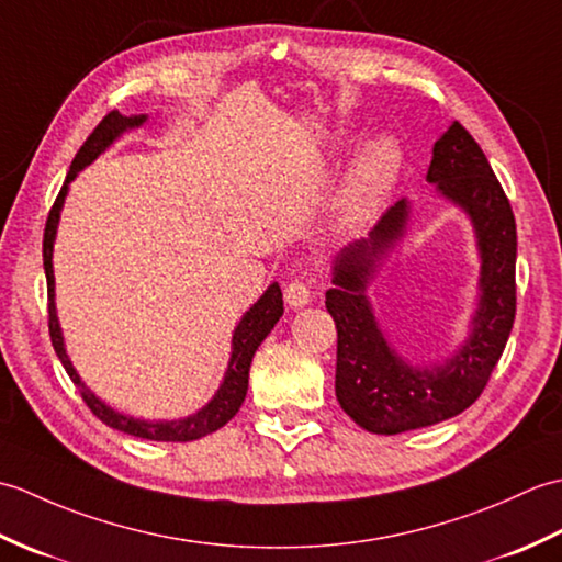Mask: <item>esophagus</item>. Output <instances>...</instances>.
<instances>
[{
  "label": "esophagus",
  "instance_id": "34e87169",
  "mask_svg": "<svg viewBox=\"0 0 562 562\" xmlns=\"http://www.w3.org/2000/svg\"><path fill=\"white\" fill-rule=\"evenodd\" d=\"M284 302L292 308L306 306L312 302V280H292L288 288H284Z\"/></svg>",
  "mask_w": 562,
  "mask_h": 562
}]
</instances>
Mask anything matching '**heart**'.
Instances as JSON below:
<instances>
[{
    "label": "heart",
    "instance_id": "b5f03b06",
    "mask_svg": "<svg viewBox=\"0 0 562 562\" xmlns=\"http://www.w3.org/2000/svg\"><path fill=\"white\" fill-rule=\"evenodd\" d=\"M401 171V149L393 139L379 137L362 147L345 173L333 200V212L340 224H355L372 214L389 190L396 183Z\"/></svg>",
    "mask_w": 562,
    "mask_h": 562
}]
</instances>
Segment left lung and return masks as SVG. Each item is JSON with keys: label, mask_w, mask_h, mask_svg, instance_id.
<instances>
[{"label": "left lung", "mask_w": 562, "mask_h": 562, "mask_svg": "<svg viewBox=\"0 0 562 562\" xmlns=\"http://www.w3.org/2000/svg\"><path fill=\"white\" fill-rule=\"evenodd\" d=\"M427 181L469 212L481 248V304L473 333L447 364H405L384 340L364 288L374 262L398 241L408 202L389 207L364 241L336 260L326 308L336 321V396L352 420L374 435H398L463 413L491 381L517 314V224L509 200L469 130L453 123L435 142Z\"/></svg>", "instance_id": "1"}]
</instances>
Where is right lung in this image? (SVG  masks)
<instances>
[{
  "mask_svg": "<svg viewBox=\"0 0 562 562\" xmlns=\"http://www.w3.org/2000/svg\"><path fill=\"white\" fill-rule=\"evenodd\" d=\"M145 123V115H121L117 111H111L103 121L93 127V133L83 142L81 149L77 151L75 161L69 166L67 181L65 186L59 188V195L55 198L50 214H47L45 222V234H43V268H45V278H47V328H50V340L53 348L59 357V362L67 369L69 379L75 381V386L79 389L83 403L89 405V411L99 417L101 423H105L113 429H121L125 435L133 437H142V439H154V441H193L205 435L217 432L220 427H224L226 423L241 408V403L246 398L248 391V369H250V360L258 350V345L268 338V333L272 330V326L278 324L284 306H282V290L280 284L274 282L266 290V294L250 306V312H246V316L241 318V324L236 326L234 330V350H232V360H229V369H226L224 381L220 391L214 393V398L205 405V408L198 411L195 415L186 417V420H171V423H147V420H135V417H127L123 413H115L109 405L101 403L93 393L81 384L79 374L75 372V367L67 360L65 345H63V333H59V324H57V314H55V278H53V241H55V232H57V222H59V210H63V202L67 195V186L71 178H75L83 166L91 164L99 154L111 145V142L125 133L127 127H137Z\"/></svg>",
  "mask_w": 562,
  "mask_h": 562,
  "instance_id": "right-lung-1",
  "label": "right lung"
}]
</instances>
